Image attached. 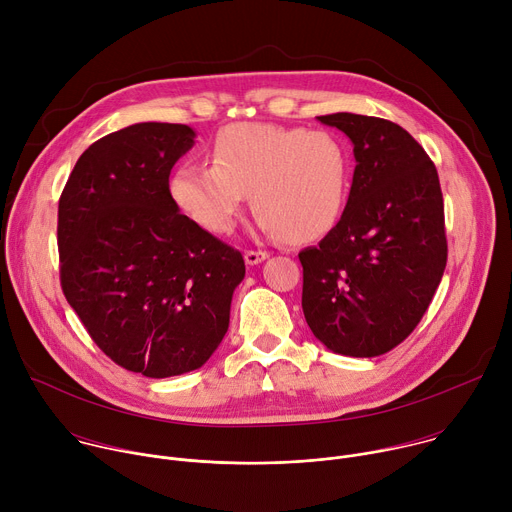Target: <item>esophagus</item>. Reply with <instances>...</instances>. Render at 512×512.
Masks as SVG:
<instances>
[{"label":"esophagus","instance_id":"1","mask_svg":"<svg viewBox=\"0 0 512 512\" xmlns=\"http://www.w3.org/2000/svg\"><path fill=\"white\" fill-rule=\"evenodd\" d=\"M267 257H269L267 251H245V261H247V265H259V263H263Z\"/></svg>","mask_w":512,"mask_h":512}]
</instances>
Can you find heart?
I'll list each match as a JSON object with an SVG mask.
<instances>
[{
    "instance_id": "obj_1",
    "label": "heart",
    "mask_w": 512,
    "mask_h": 512,
    "mask_svg": "<svg viewBox=\"0 0 512 512\" xmlns=\"http://www.w3.org/2000/svg\"><path fill=\"white\" fill-rule=\"evenodd\" d=\"M212 164H180L174 204L214 235H229L253 192L257 225L289 243H310L338 223L348 196L350 158L330 131L233 123L216 133Z\"/></svg>"
}]
</instances>
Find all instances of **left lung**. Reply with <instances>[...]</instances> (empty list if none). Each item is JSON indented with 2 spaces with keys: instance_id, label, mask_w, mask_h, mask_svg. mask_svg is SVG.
<instances>
[{
  "instance_id": "left-lung-1",
  "label": "left lung",
  "mask_w": 512,
  "mask_h": 512,
  "mask_svg": "<svg viewBox=\"0 0 512 512\" xmlns=\"http://www.w3.org/2000/svg\"><path fill=\"white\" fill-rule=\"evenodd\" d=\"M354 145V176L336 227L300 253L302 308L332 352L371 358L419 324L448 261L440 178L397 123L354 113L318 117Z\"/></svg>"
}]
</instances>
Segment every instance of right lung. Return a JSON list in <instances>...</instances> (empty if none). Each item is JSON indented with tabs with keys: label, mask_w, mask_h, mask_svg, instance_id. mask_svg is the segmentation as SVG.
<instances>
[{
	"label": "right lung",
	"mask_w": 512,
	"mask_h": 512,
	"mask_svg": "<svg viewBox=\"0 0 512 512\" xmlns=\"http://www.w3.org/2000/svg\"><path fill=\"white\" fill-rule=\"evenodd\" d=\"M180 123L95 141L58 202L60 283L95 344L150 379L200 369L229 330L243 255L180 214L170 172L194 145Z\"/></svg>",
	"instance_id": "right-lung-1"
}]
</instances>
